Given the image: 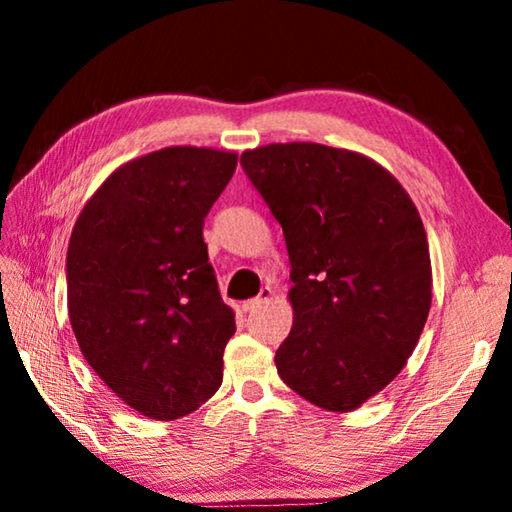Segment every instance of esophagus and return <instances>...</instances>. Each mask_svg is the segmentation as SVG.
<instances>
[{"instance_id":"1","label":"esophagus","mask_w":512,"mask_h":512,"mask_svg":"<svg viewBox=\"0 0 512 512\" xmlns=\"http://www.w3.org/2000/svg\"><path fill=\"white\" fill-rule=\"evenodd\" d=\"M273 298V291H271V287H264L262 291H259V296L257 298H250V300H246L244 305H241V309L244 311H255V309H259L264 305V302H268Z\"/></svg>"}]
</instances>
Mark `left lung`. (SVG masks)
<instances>
[{"mask_svg": "<svg viewBox=\"0 0 512 512\" xmlns=\"http://www.w3.org/2000/svg\"><path fill=\"white\" fill-rule=\"evenodd\" d=\"M287 241L293 327L277 375L325 411L348 413L406 366L431 307L418 207L391 171L316 142L241 153Z\"/></svg>", "mask_w": 512, "mask_h": 512, "instance_id": "obj_1", "label": "left lung"}]
</instances>
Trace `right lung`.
<instances>
[{
	"label": "right lung",
	"instance_id": "obj_1",
	"mask_svg": "<svg viewBox=\"0 0 512 512\" xmlns=\"http://www.w3.org/2000/svg\"><path fill=\"white\" fill-rule=\"evenodd\" d=\"M237 153L167 146L121 164L74 223L67 311L85 361L119 400L178 420L219 391L235 311L221 300L203 219Z\"/></svg>",
	"mask_w": 512,
	"mask_h": 512
}]
</instances>
